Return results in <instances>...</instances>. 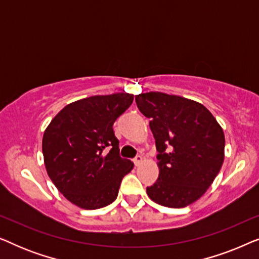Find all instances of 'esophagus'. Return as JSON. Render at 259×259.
<instances>
[{
  "instance_id": "obj_1",
  "label": "esophagus",
  "mask_w": 259,
  "mask_h": 259,
  "mask_svg": "<svg viewBox=\"0 0 259 259\" xmlns=\"http://www.w3.org/2000/svg\"><path fill=\"white\" fill-rule=\"evenodd\" d=\"M143 160H144V157L143 155H140V154H138L136 158L133 159V162H134V165L136 166H139L141 162H143Z\"/></svg>"
}]
</instances>
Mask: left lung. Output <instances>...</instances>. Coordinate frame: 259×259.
I'll return each instance as SVG.
<instances>
[{
	"mask_svg": "<svg viewBox=\"0 0 259 259\" xmlns=\"http://www.w3.org/2000/svg\"><path fill=\"white\" fill-rule=\"evenodd\" d=\"M150 119L158 151V180L146 191L154 203L185 207L211 186L224 161L225 138L211 112L199 102L160 92L136 97Z\"/></svg>",
	"mask_w": 259,
	"mask_h": 259,
	"instance_id": "8db88e82",
	"label": "left lung"
}]
</instances>
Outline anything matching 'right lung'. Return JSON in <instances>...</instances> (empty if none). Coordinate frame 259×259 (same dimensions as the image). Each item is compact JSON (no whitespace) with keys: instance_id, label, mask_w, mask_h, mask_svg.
<instances>
[{"instance_id":"add662e5","label":"right lung","mask_w":259,"mask_h":259,"mask_svg":"<svg viewBox=\"0 0 259 259\" xmlns=\"http://www.w3.org/2000/svg\"><path fill=\"white\" fill-rule=\"evenodd\" d=\"M133 94L84 98L61 109L45 131L42 152L49 178L66 199L86 210L118 197L133 162L120 157L113 123L132 105Z\"/></svg>"}]
</instances>
